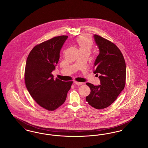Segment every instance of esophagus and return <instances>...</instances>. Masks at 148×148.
I'll return each instance as SVG.
<instances>
[{"instance_id":"1","label":"esophagus","mask_w":148,"mask_h":148,"mask_svg":"<svg viewBox=\"0 0 148 148\" xmlns=\"http://www.w3.org/2000/svg\"><path fill=\"white\" fill-rule=\"evenodd\" d=\"M74 83L75 84L78 85H80L83 84V83H80V82H74Z\"/></svg>"}]
</instances>
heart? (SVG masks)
Listing matches in <instances>:
<instances>
[{
	"label": "heart",
	"mask_w": 148,
	"mask_h": 148,
	"mask_svg": "<svg viewBox=\"0 0 148 148\" xmlns=\"http://www.w3.org/2000/svg\"><path fill=\"white\" fill-rule=\"evenodd\" d=\"M77 42L80 48L90 49L92 45V37L89 34H84L79 36L77 39Z\"/></svg>",
	"instance_id": "1"
}]
</instances>
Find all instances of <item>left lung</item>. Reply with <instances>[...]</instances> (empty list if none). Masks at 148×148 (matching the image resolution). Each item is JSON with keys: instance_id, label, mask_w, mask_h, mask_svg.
Here are the masks:
<instances>
[{"instance_id": "8db88e82", "label": "left lung", "mask_w": 148, "mask_h": 148, "mask_svg": "<svg viewBox=\"0 0 148 148\" xmlns=\"http://www.w3.org/2000/svg\"><path fill=\"white\" fill-rule=\"evenodd\" d=\"M99 54L94 63V73L100 81L95 86L89 83L90 94L86 97L88 103L97 109L110 106L124 89L126 80V64L124 56L113 42L98 35H94Z\"/></svg>"}]
</instances>
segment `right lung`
Listing matches in <instances>:
<instances>
[{
    "label": "right lung",
    "mask_w": 148,
    "mask_h": 148,
    "mask_svg": "<svg viewBox=\"0 0 148 148\" xmlns=\"http://www.w3.org/2000/svg\"><path fill=\"white\" fill-rule=\"evenodd\" d=\"M68 36H56L35 46L27 59L24 79L32 97L43 108L53 111L65 102L73 82L54 79L60 51Z\"/></svg>",
    "instance_id": "obj_1"
}]
</instances>
